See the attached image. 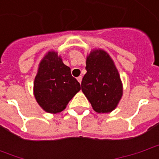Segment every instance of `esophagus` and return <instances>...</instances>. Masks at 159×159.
<instances>
[{
    "instance_id": "obj_1",
    "label": "esophagus",
    "mask_w": 159,
    "mask_h": 159,
    "mask_svg": "<svg viewBox=\"0 0 159 159\" xmlns=\"http://www.w3.org/2000/svg\"><path fill=\"white\" fill-rule=\"evenodd\" d=\"M76 79H77V81H78V82H79L80 83H82V79H83V77L80 76H78V77H77Z\"/></svg>"
}]
</instances>
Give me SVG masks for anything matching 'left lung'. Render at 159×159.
<instances>
[{
	"label": "left lung",
	"mask_w": 159,
	"mask_h": 159,
	"mask_svg": "<svg viewBox=\"0 0 159 159\" xmlns=\"http://www.w3.org/2000/svg\"><path fill=\"white\" fill-rule=\"evenodd\" d=\"M86 70L82 91L93 110L99 113L114 110L123 94V86L112 59L103 50H95L87 58Z\"/></svg>",
	"instance_id": "8db88e82"
}]
</instances>
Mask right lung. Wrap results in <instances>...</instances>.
<instances>
[{
    "instance_id": "obj_1",
    "label": "right lung",
    "mask_w": 159,
    "mask_h": 159,
    "mask_svg": "<svg viewBox=\"0 0 159 159\" xmlns=\"http://www.w3.org/2000/svg\"><path fill=\"white\" fill-rule=\"evenodd\" d=\"M80 89V83L71 76L70 68L64 65L55 52H49L40 63L34 82L37 103L47 112L58 113Z\"/></svg>"
}]
</instances>
